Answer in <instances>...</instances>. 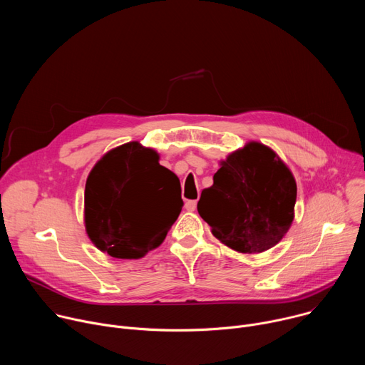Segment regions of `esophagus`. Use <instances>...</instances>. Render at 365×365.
<instances>
[{
    "label": "esophagus",
    "mask_w": 365,
    "mask_h": 365,
    "mask_svg": "<svg viewBox=\"0 0 365 365\" xmlns=\"http://www.w3.org/2000/svg\"><path fill=\"white\" fill-rule=\"evenodd\" d=\"M196 205H197L196 200H187V202L185 203V210L189 211V212H192V211L196 210Z\"/></svg>",
    "instance_id": "obj_1"
}]
</instances>
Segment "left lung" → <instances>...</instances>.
<instances>
[{"label":"left lung","mask_w":365,"mask_h":365,"mask_svg":"<svg viewBox=\"0 0 365 365\" xmlns=\"http://www.w3.org/2000/svg\"><path fill=\"white\" fill-rule=\"evenodd\" d=\"M214 185L202 190L197 212L215 238L242 254L282 241L294 220L297 186L270 147L248 141L220 162Z\"/></svg>","instance_id":"8db88e82"}]
</instances>
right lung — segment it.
<instances>
[{"label":"right lung","instance_id":"add662e5","mask_svg":"<svg viewBox=\"0 0 365 365\" xmlns=\"http://www.w3.org/2000/svg\"><path fill=\"white\" fill-rule=\"evenodd\" d=\"M159 159L155 150L131 141L103 154L92 168L85 185V228L102 252L141 258L163 242L178 220L180 182Z\"/></svg>","mask_w":365,"mask_h":365}]
</instances>
